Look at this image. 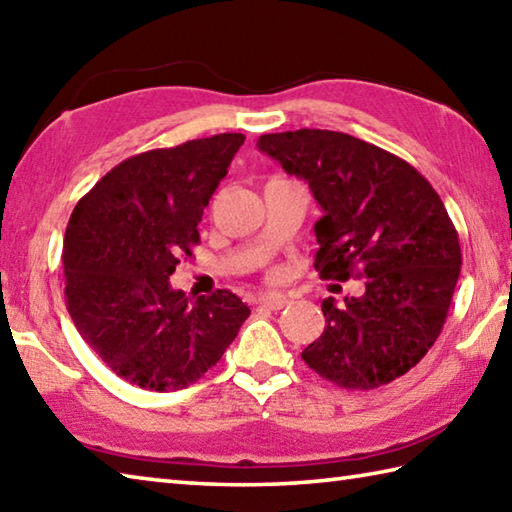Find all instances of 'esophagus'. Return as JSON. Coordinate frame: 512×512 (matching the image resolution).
Here are the masks:
<instances>
[{
  "label": "esophagus",
  "mask_w": 512,
  "mask_h": 512,
  "mask_svg": "<svg viewBox=\"0 0 512 512\" xmlns=\"http://www.w3.org/2000/svg\"><path fill=\"white\" fill-rule=\"evenodd\" d=\"M257 304L264 306V309H268V311H280L288 304V300L282 293H266V295H259Z\"/></svg>",
  "instance_id": "obj_1"
}]
</instances>
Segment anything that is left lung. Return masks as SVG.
<instances>
[{"label":"left lung","instance_id":"left-lung-1","mask_svg":"<svg viewBox=\"0 0 512 512\" xmlns=\"http://www.w3.org/2000/svg\"><path fill=\"white\" fill-rule=\"evenodd\" d=\"M257 147L320 203L315 271L338 282L365 277L360 297L322 300L327 324L302 360L345 389L401 378L439 338L461 271L441 197L407 161L342 132L262 134Z\"/></svg>","mask_w":512,"mask_h":512}]
</instances>
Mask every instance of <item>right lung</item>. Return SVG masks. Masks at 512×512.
Instances as JSON below:
<instances>
[{"instance_id":"right-lung-1","label":"right lung","mask_w":512,"mask_h":512,"mask_svg":"<svg viewBox=\"0 0 512 512\" xmlns=\"http://www.w3.org/2000/svg\"><path fill=\"white\" fill-rule=\"evenodd\" d=\"M244 134L129 156L78 201L64 232L73 324L127 383L176 392L224 356L250 315L235 293L190 297L170 275L199 244V221Z\"/></svg>"}]
</instances>
